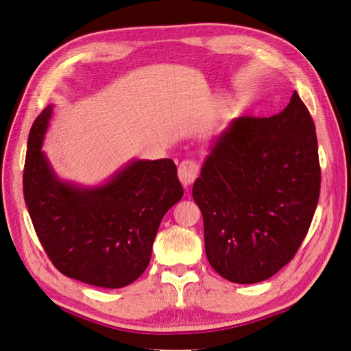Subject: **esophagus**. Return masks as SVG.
<instances>
[{
  "label": "esophagus",
  "mask_w": 351,
  "mask_h": 351,
  "mask_svg": "<svg viewBox=\"0 0 351 351\" xmlns=\"http://www.w3.org/2000/svg\"><path fill=\"white\" fill-rule=\"evenodd\" d=\"M199 173V166L194 160H184L178 167V176L184 186L192 185Z\"/></svg>",
  "instance_id": "obj_1"
}]
</instances>
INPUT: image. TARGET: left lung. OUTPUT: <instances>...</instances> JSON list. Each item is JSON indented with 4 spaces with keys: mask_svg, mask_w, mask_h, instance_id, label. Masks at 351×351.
<instances>
[{
    "mask_svg": "<svg viewBox=\"0 0 351 351\" xmlns=\"http://www.w3.org/2000/svg\"><path fill=\"white\" fill-rule=\"evenodd\" d=\"M319 189L315 123L296 92L274 117L232 119L192 188L210 265L237 285L273 277L306 236Z\"/></svg>",
    "mask_w": 351,
    "mask_h": 351,
    "instance_id": "left-lung-1",
    "label": "left lung"
}]
</instances>
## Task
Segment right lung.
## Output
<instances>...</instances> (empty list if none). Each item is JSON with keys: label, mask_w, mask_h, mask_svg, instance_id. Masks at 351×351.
I'll list each match as a JSON object with an SVG mask.
<instances>
[{"label": "right lung", "mask_w": 351, "mask_h": 351, "mask_svg": "<svg viewBox=\"0 0 351 351\" xmlns=\"http://www.w3.org/2000/svg\"><path fill=\"white\" fill-rule=\"evenodd\" d=\"M52 109L35 119L27 141L23 192L33 228L64 276L125 287L145 271L163 216L184 195L176 165L137 159L97 186L66 182L42 152Z\"/></svg>", "instance_id": "obj_1"}]
</instances>
